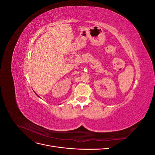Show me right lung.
<instances>
[{
	"mask_svg": "<svg viewBox=\"0 0 155 155\" xmlns=\"http://www.w3.org/2000/svg\"><path fill=\"white\" fill-rule=\"evenodd\" d=\"M37 96H38V95H37Z\"/></svg>",
	"mask_w": 155,
	"mask_h": 155,
	"instance_id": "obj_1",
	"label": "right lung"
}]
</instances>
